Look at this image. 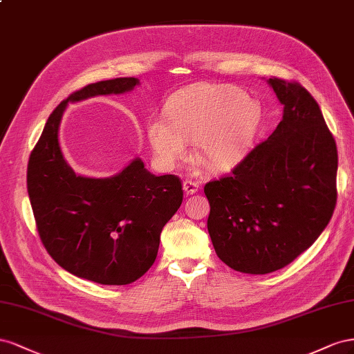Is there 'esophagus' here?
Masks as SVG:
<instances>
[{
	"mask_svg": "<svg viewBox=\"0 0 354 354\" xmlns=\"http://www.w3.org/2000/svg\"><path fill=\"white\" fill-rule=\"evenodd\" d=\"M198 188H200V185L197 183H194V180H191V179H185L184 180V191H185L187 196L196 194L197 191H198Z\"/></svg>",
	"mask_w": 354,
	"mask_h": 354,
	"instance_id": "34e87169",
	"label": "esophagus"
}]
</instances>
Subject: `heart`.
<instances>
[{"label":"heart","mask_w":354,"mask_h":354,"mask_svg":"<svg viewBox=\"0 0 354 354\" xmlns=\"http://www.w3.org/2000/svg\"><path fill=\"white\" fill-rule=\"evenodd\" d=\"M259 121V108L243 90L200 83L179 90L166 104V117L147 123V136L157 165L175 169L188 156V142L210 170L233 169L243 157Z\"/></svg>","instance_id":"b5f03b06"}]
</instances>
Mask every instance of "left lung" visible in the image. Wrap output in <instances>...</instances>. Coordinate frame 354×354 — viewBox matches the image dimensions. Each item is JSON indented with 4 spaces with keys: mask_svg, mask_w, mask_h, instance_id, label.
I'll list each match as a JSON object with an SVG mask.
<instances>
[{
    "mask_svg": "<svg viewBox=\"0 0 354 354\" xmlns=\"http://www.w3.org/2000/svg\"><path fill=\"white\" fill-rule=\"evenodd\" d=\"M283 118L228 176L209 180V236L219 259L267 274L307 250L337 205L338 151L319 104L298 82L271 77Z\"/></svg>",
    "mask_w": 354,
    "mask_h": 354,
    "instance_id": "1",
    "label": "left lung"
}]
</instances>
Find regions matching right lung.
<instances>
[{
  "instance_id": "right-lung-1",
  "label": "right lung",
  "mask_w": 354,
  "mask_h": 354,
  "mask_svg": "<svg viewBox=\"0 0 354 354\" xmlns=\"http://www.w3.org/2000/svg\"><path fill=\"white\" fill-rule=\"evenodd\" d=\"M138 78L105 80L75 90L50 114L28 163V194L41 243L57 264L100 285H129L154 264L161 230L184 198L176 175H151L139 158L121 174L75 175L59 147L69 100L123 93Z\"/></svg>"
}]
</instances>
